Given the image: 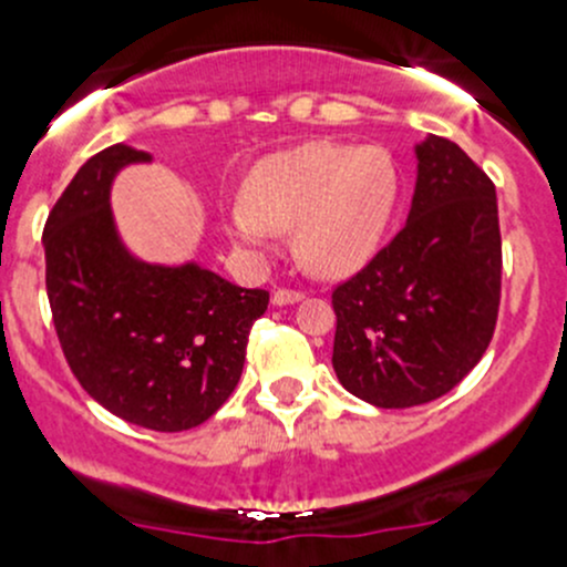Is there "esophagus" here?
Wrapping results in <instances>:
<instances>
[{"label": "esophagus", "mask_w": 567, "mask_h": 567, "mask_svg": "<svg viewBox=\"0 0 567 567\" xmlns=\"http://www.w3.org/2000/svg\"><path fill=\"white\" fill-rule=\"evenodd\" d=\"M305 299V290H296V288H277L274 290V296H271V301L274 305H296V301H301Z\"/></svg>", "instance_id": "obj_1"}]
</instances>
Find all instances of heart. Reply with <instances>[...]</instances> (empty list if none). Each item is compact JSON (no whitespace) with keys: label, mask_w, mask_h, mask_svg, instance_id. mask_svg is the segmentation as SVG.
I'll return each mask as SVG.
<instances>
[{"label":"heart","mask_w":567,"mask_h":567,"mask_svg":"<svg viewBox=\"0 0 567 567\" xmlns=\"http://www.w3.org/2000/svg\"><path fill=\"white\" fill-rule=\"evenodd\" d=\"M398 192V167L381 147L307 142L257 164L247 197L227 210V230L244 247H266L293 227L301 266L340 277L379 247Z\"/></svg>","instance_id":"heart-1"}]
</instances>
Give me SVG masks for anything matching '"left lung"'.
<instances>
[{"label": "left lung", "instance_id": "left-lung-1", "mask_svg": "<svg viewBox=\"0 0 567 567\" xmlns=\"http://www.w3.org/2000/svg\"><path fill=\"white\" fill-rule=\"evenodd\" d=\"M403 230L331 290V364L348 392L379 409L442 398L483 359L502 296L494 181L444 136L416 147Z\"/></svg>", "mask_w": 567, "mask_h": 567}]
</instances>
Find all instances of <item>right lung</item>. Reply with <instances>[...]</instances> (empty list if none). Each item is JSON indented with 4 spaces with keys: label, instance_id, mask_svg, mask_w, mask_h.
<instances>
[{
    "label": "right lung",
    "instance_id": "obj_1",
    "mask_svg": "<svg viewBox=\"0 0 567 567\" xmlns=\"http://www.w3.org/2000/svg\"><path fill=\"white\" fill-rule=\"evenodd\" d=\"M147 153L112 145L82 164L43 227L45 293L68 368L125 422L175 433L203 425L241 379L268 290L219 274L151 266L123 249L109 188Z\"/></svg>",
    "mask_w": 567,
    "mask_h": 567
}]
</instances>
